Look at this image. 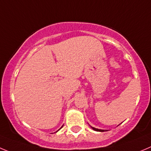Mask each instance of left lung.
Returning a JSON list of instances; mask_svg holds the SVG:
<instances>
[{"mask_svg":"<svg viewBox=\"0 0 151 151\" xmlns=\"http://www.w3.org/2000/svg\"><path fill=\"white\" fill-rule=\"evenodd\" d=\"M90 127H91L92 128V129H94V130H95V131H99V132H104V131H107V130H104V129H97V128L93 127H91V126H90Z\"/></svg>","mask_w":151,"mask_h":151,"instance_id":"8db88e82","label":"left lung"}]
</instances>
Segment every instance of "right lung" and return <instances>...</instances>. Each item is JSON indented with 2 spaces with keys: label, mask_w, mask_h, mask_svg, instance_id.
<instances>
[{
  "label": "right lung",
  "mask_w": 151,
  "mask_h": 151,
  "mask_svg": "<svg viewBox=\"0 0 151 151\" xmlns=\"http://www.w3.org/2000/svg\"><path fill=\"white\" fill-rule=\"evenodd\" d=\"M61 128H62V127H61ZM57 131H58V130H57ZM57 131H56V132H57Z\"/></svg>",
  "instance_id": "obj_1"
}]
</instances>
